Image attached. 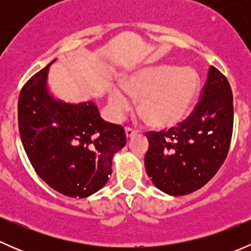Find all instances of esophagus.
Wrapping results in <instances>:
<instances>
[{"label":"esophagus","instance_id":"34e87169","mask_svg":"<svg viewBox=\"0 0 251 251\" xmlns=\"http://www.w3.org/2000/svg\"><path fill=\"white\" fill-rule=\"evenodd\" d=\"M125 132H126V136H127V138H131L137 133V130H135V128L132 127H126Z\"/></svg>","mask_w":251,"mask_h":251}]
</instances>
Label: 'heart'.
I'll list each match as a JSON object with an SVG mask.
<instances>
[{
	"label": "heart",
	"instance_id": "heart-1",
	"mask_svg": "<svg viewBox=\"0 0 251 251\" xmlns=\"http://www.w3.org/2000/svg\"><path fill=\"white\" fill-rule=\"evenodd\" d=\"M201 78L192 68L174 65L144 68L124 82V88L138 100V113L155 127H170L183 120L198 96ZM120 88H113L109 103L115 118L131 108V100Z\"/></svg>",
	"mask_w": 251,
	"mask_h": 251
}]
</instances>
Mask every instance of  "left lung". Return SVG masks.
<instances>
[{
    "label": "left lung",
    "mask_w": 251,
    "mask_h": 251,
    "mask_svg": "<svg viewBox=\"0 0 251 251\" xmlns=\"http://www.w3.org/2000/svg\"><path fill=\"white\" fill-rule=\"evenodd\" d=\"M233 132V95L227 77L210 67L201 98L184 120L169 130L146 132L148 176L170 196L193 193L224 164Z\"/></svg>",
    "instance_id": "8db88e82"
}]
</instances>
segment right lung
I'll return each mask as SVG.
<instances>
[{
    "label": "right lung",
    "mask_w": 251,
    "mask_h": 251,
    "mask_svg": "<svg viewBox=\"0 0 251 251\" xmlns=\"http://www.w3.org/2000/svg\"><path fill=\"white\" fill-rule=\"evenodd\" d=\"M52 63L23 86L18 100L22 143L36 174L53 189L85 198L111 175V158L126 144L121 125L103 120L92 102L67 104L48 96Z\"/></svg>",
    "instance_id": "1"
}]
</instances>
